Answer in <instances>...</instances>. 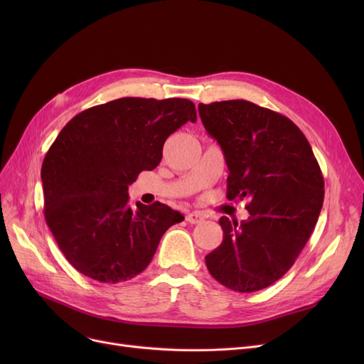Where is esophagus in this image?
<instances>
[{
  "mask_svg": "<svg viewBox=\"0 0 364 364\" xmlns=\"http://www.w3.org/2000/svg\"><path fill=\"white\" fill-rule=\"evenodd\" d=\"M186 221L190 224H199L203 221V215L200 213H190L186 215Z\"/></svg>",
  "mask_w": 364,
  "mask_h": 364,
  "instance_id": "1",
  "label": "esophagus"
}]
</instances>
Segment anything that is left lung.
<instances>
[{
    "label": "left lung",
    "mask_w": 364,
    "mask_h": 364,
    "mask_svg": "<svg viewBox=\"0 0 364 364\" xmlns=\"http://www.w3.org/2000/svg\"><path fill=\"white\" fill-rule=\"evenodd\" d=\"M206 132L228 168L227 198L250 199L240 224L220 218L223 242L205 262L236 292H255L294 265L323 206L324 181L302 131L283 114L246 100L199 103Z\"/></svg>",
    "instance_id": "8db88e82"
}]
</instances>
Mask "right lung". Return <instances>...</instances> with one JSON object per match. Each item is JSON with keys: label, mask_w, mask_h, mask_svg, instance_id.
Masks as SVG:
<instances>
[{"label": "right lung", "mask_w": 364, "mask_h": 364, "mask_svg": "<svg viewBox=\"0 0 364 364\" xmlns=\"http://www.w3.org/2000/svg\"><path fill=\"white\" fill-rule=\"evenodd\" d=\"M187 99L122 97L72 118L41 168L44 215L66 259L87 277L119 283L140 274L164 233L184 217L168 205H128V186L155 169L165 140L187 121Z\"/></svg>", "instance_id": "add662e5"}]
</instances>
